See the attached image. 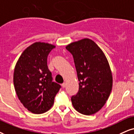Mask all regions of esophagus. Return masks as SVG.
<instances>
[{
    "label": "esophagus",
    "mask_w": 134,
    "mask_h": 134,
    "mask_svg": "<svg viewBox=\"0 0 134 134\" xmlns=\"http://www.w3.org/2000/svg\"><path fill=\"white\" fill-rule=\"evenodd\" d=\"M62 87H63V88H64V87H66V83H65V82H64V83L62 84Z\"/></svg>",
    "instance_id": "esophagus-1"
}]
</instances>
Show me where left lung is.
<instances>
[{
    "instance_id": "obj_1",
    "label": "left lung",
    "mask_w": 134,
    "mask_h": 134,
    "mask_svg": "<svg viewBox=\"0 0 134 134\" xmlns=\"http://www.w3.org/2000/svg\"><path fill=\"white\" fill-rule=\"evenodd\" d=\"M72 54L76 69L79 91L71 97L77 112L90 115L106 103L113 88V75L105 54L92 40L83 38L66 47Z\"/></svg>"
}]
</instances>
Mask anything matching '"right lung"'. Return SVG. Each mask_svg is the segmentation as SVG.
Returning a JSON list of instances; mask_svg holds the SVG:
<instances>
[{
	"instance_id": "obj_1",
	"label": "right lung",
	"mask_w": 134,
	"mask_h": 134,
	"mask_svg": "<svg viewBox=\"0 0 134 134\" xmlns=\"http://www.w3.org/2000/svg\"><path fill=\"white\" fill-rule=\"evenodd\" d=\"M54 44L37 42L23 52L14 72L15 90L24 106L34 114L50 109L61 86L52 81L47 66V57Z\"/></svg>"
}]
</instances>
